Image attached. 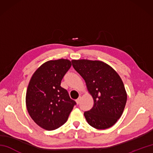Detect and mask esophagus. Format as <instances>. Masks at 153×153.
I'll return each mask as SVG.
<instances>
[{"label": "esophagus", "instance_id": "1", "mask_svg": "<svg viewBox=\"0 0 153 153\" xmlns=\"http://www.w3.org/2000/svg\"><path fill=\"white\" fill-rule=\"evenodd\" d=\"M80 100H81V97H79L78 99L76 100V103L77 104V105H78V104L80 102Z\"/></svg>", "mask_w": 153, "mask_h": 153}]
</instances>
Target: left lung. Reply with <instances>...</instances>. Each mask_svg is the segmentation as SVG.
<instances>
[{"mask_svg": "<svg viewBox=\"0 0 153 153\" xmlns=\"http://www.w3.org/2000/svg\"><path fill=\"white\" fill-rule=\"evenodd\" d=\"M72 66L85 80L94 100L93 108L84 112L90 126L98 129L114 125L121 117L127 101V93L118 74L99 60H72Z\"/></svg>", "mask_w": 153, "mask_h": 153, "instance_id": "left-lung-1", "label": "left lung"}]
</instances>
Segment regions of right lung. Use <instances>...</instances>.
<instances>
[{
	"mask_svg": "<svg viewBox=\"0 0 153 153\" xmlns=\"http://www.w3.org/2000/svg\"><path fill=\"white\" fill-rule=\"evenodd\" d=\"M71 66L68 59L48 60L37 68L28 84L25 96L28 113L45 130H54L62 126L76 105L60 86Z\"/></svg>",
	"mask_w": 153,
	"mask_h": 153,
	"instance_id": "add662e5",
	"label": "right lung"
}]
</instances>
